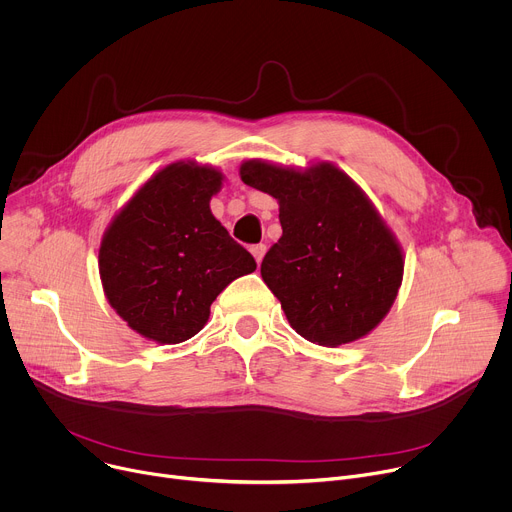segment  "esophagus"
I'll list each match as a JSON object with an SVG mask.
<instances>
[{
	"instance_id": "34e87169",
	"label": "esophagus",
	"mask_w": 512,
	"mask_h": 512,
	"mask_svg": "<svg viewBox=\"0 0 512 512\" xmlns=\"http://www.w3.org/2000/svg\"><path fill=\"white\" fill-rule=\"evenodd\" d=\"M265 251H267V247H265L263 243L253 245V247H251V253H253V257H255V261H257V263H261V259H263V255H265Z\"/></svg>"
}]
</instances>
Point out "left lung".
<instances>
[{
    "instance_id": "obj_1",
    "label": "left lung",
    "mask_w": 512,
    "mask_h": 512,
    "mask_svg": "<svg viewBox=\"0 0 512 512\" xmlns=\"http://www.w3.org/2000/svg\"><path fill=\"white\" fill-rule=\"evenodd\" d=\"M241 180L279 202L283 235L261 277L291 328L320 346L367 336L403 279L401 247L367 194L328 162L300 172L249 160Z\"/></svg>"
}]
</instances>
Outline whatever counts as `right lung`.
<instances>
[{
	"instance_id": "right-lung-1",
	"label": "right lung",
	"mask_w": 512,
	"mask_h": 512,
	"mask_svg": "<svg viewBox=\"0 0 512 512\" xmlns=\"http://www.w3.org/2000/svg\"><path fill=\"white\" fill-rule=\"evenodd\" d=\"M223 174L176 162L145 182L113 218L99 249V273L111 308L131 330L160 344L198 334L210 304L237 277L253 273V255L210 212Z\"/></svg>"
}]
</instances>
